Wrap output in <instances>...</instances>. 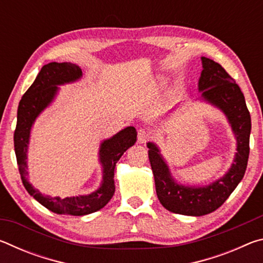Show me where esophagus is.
<instances>
[{
    "label": "esophagus",
    "mask_w": 263,
    "mask_h": 263,
    "mask_svg": "<svg viewBox=\"0 0 263 263\" xmlns=\"http://www.w3.org/2000/svg\"><path fill=\"white\" fill-rule=\"evenodd\" d=\"M151 138V132L145 128H139L138 130V142L139 144H146Z\"/></svg>",
    "instance_id": "obj_1"
}]
</instances>
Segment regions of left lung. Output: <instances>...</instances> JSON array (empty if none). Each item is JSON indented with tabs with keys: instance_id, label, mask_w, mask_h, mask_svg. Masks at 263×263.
<instances>
[{
	"instance_id": "1",
	"label": "left lung",
	"mask_w": 263,
	"mask_h": 263,
	"mask_svg": "<svg viewBox=\"0 0 263 263\" xmlns=\"http://www.w3.org/2000/svg\"><path fill=\"white\" fill-rule=\"evenodd\" d=\"M203 70L198 89L203 100L210 102L226 115L237 137V154L234 163L220 180L206 186H184L173 179L159 148L148 142V158L154 175L155 190L160 203L168 211L185 216H204L222 205L242 180L249 155L251 115L243 94L234 79L221 66L202 57Z\"/></svg>"
}]
</instances>
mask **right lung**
Here are the masks:
<instances>
[{
    "instance_id": "1",
    "label": "right lung",
    "mask_w": 263,
    "mask_h": 263,
    "mask_svg": "<svg viewBox=\"0 0 263 263\" xmlns=\"http://www.w3.org/2000/svg\"><path fill=\"white\" fill-rule=\"evenodd\" d=\"M82 70L70 62H50L43 66L34 82L22 97L17 111V125L14 133V144L17 163L23 184L34 199L55 213L69 216H84L99 211L105 206L115 194V167L127 148L137 141V131L133 126L124 128L117 135L104 140L101 145L100 160L103 164V182L95 193L77 197H50L34 189L26 179V151H28L31 126L37 116L54 99L59 84L77 81Z\"/></svg>"
}]
</instances>
